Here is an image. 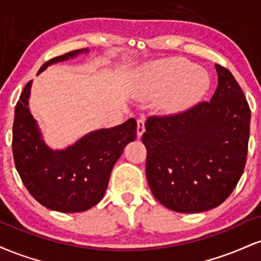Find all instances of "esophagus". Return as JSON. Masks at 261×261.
I'll use <instances>...</instances> for the list:
<instances>
[{
    "instance_id": "34e87169",
    "label": "esophagus",
    "mask_w": 261,
    "mask_h": 261,
    "mask_svg": "<svg viewBox=\"0 0 261 261\" xmlns=\"http://www.w3.org/2000/svg\"><path fill=\"white\" fill-rule=\"evenodd\" d=\"M143 133H145V120L143 119H139L137 120V136L141 137Z\"/></svg>"
}]
</instances>
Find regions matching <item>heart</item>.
I'll return each instance as SVG.
<instances>
[{
    "label": "heart",
    "mask_w": 261,
    "mask_h": 261,
    "mask_svg": "<svg viewBox=\"0 0 261 261\" xmlns=\"http://www.w3.org/2000/svg\"><path fill=\"white\" fill-rule=\"evenodd\" d=\"M208 76L184 59H167L152 64L143 76L142 92L146 97L169 93L166 109L181 112L197 103L208 91Z\"/></svg>",
    "instance_id": "obj_1"
}]
</instances>
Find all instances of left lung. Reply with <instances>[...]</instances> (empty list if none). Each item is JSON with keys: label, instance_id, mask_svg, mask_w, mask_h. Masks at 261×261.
<instances>
[{"label": "left lung", "instance_id": "1", "mask_svg": "<svg viewBox=\"0 0 261 261\" xmlns=\"http://www.w3.org/2000/svg\"><path fill=\"white\" fill-rule=\"evenodd\" d=\"M216 70L218 86L211 100L146 121V176L155 199L172 211L217 207L243 174L250 108L233 74L221 65Z\"/></svg>", "mask_w": 261, "mask_h": 261}]
</instances>
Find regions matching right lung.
I'll use <instances>...</instances> for the list:
<instances>
[{
  "mask_svg": "<svg viewBox=\"0 0 261 261\" xmlns=\"http://www.w3.org/2000/svg\"><path fill=\"white\" fill-rule=\"evenodd\" d=\"M81 53L88 49L49 60L38 74ZM31 87L29 81L14 110L12 151L18 174L31 195L45 207L59 212L87 211L103 199L114 164L125 146L136 139V120L131 118L119 126L93 131L70 147L54 151L45 145L29 112Z\"/></svg>",
  "mask_w": 261,
  "mask_h": 261,
  "instance_id": "obj_1",
  "label": "right lung"
}]
</instances>
